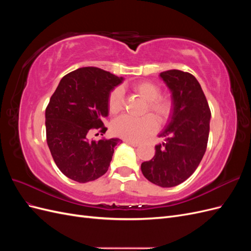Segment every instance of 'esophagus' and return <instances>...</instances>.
<instances>
[{"instance_id": "1", "label": "esophagus", "mask_w": 251, "mask_h": 251, "mask_svg": "<svg viewBox=\"0 0 251 251\" xmlns=\"http://www.w3.org/2000/svg\"><path fill=\"white\" fill-rule=\"evenodd\" d=\"M125 142H126L127 144H130V146H132V147H138V146H139V142L132 141V140H127V139H126V140H125Z\"/></svg>"}]
</instances>
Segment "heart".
Returning a JSON list of instances; mask_svg holds the SVG:
<instances>
[{
    "label": "heart",
    "mask_w": 251,
    "mask_h": 251,
    "mask_svg": "<svg viewBox=\"0 0 251 251\" xmlns=\"http://www.w3.org/2000/svg\"><path fill=\"white\" fill-rule=\"evenodd\" d=\"M132 89L142 100L148 101L144 113L150 112L156 118L159 124L164 125L168 123L175 110V102L170 95H161V88L150 80L135 82ZM124 107L125 97L123 90L118 87L113 89L108 98L109 112L115 115L123 111ZM153 118L151 115L140 118L123 115L113 121L112 132L118 137L127 140H140L156 132L158 124L154 119L155 118Z\"/></svg>",
    "instance_id": "b5f03b06"
}]
</instances>
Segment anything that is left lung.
Here are the masks:
<instances>
[{
	"label": "left lung",
	"mask_w": 251,
	"mask_h": 251,
	"mask_svg": "<svg viewBox=\"0 0 251 251\" xmlns=\"http://www.w3.org/2000/svg\"><path fill=\"white\" fill-rule=\"evenodd\" d=\"M173 93L175 110L166 130L165 142L155 147V156L142 162L141 172L151 183L173 187L192 176L207 148L210 109L202 88L193 74L180 70L160 73Z\"/></svg>",
	"instance_id": "1"
}]
</instances>
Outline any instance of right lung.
<instances>
[{"mask_svg": "<svg viewBox=\"0 0 251 251\" xmlns=\"http://www.w3.org/2000/svg\"><path fill=\"white\" fill-rule=\"evenodd\" d=\"M123 81L100 68L85 67L60 79L46 108V137L53 160L66 177L79 183L107 173L118 138L92 140L107 127L111 91Z\"/></svg>", "mask_w": 251, "mask_h": 251, "instance_id": "add662e5", "label": "right lung"}]
</instances>
